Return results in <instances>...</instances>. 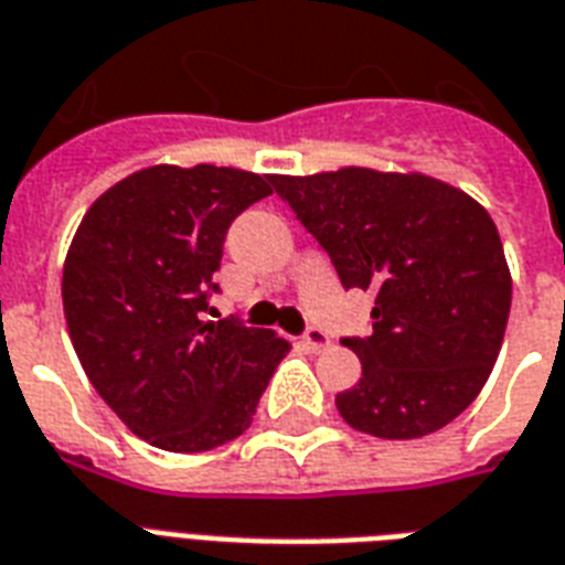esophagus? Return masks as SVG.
I'll use <instances>...</instances> for the list:
<instances>
[{
	"instance_id": "esophagus-1",
	"label": "esophagus",
	"mask_w": 565,
	"mask_h": 565,
	"mask_svg": "<svg viewBox=\"0 0 565 565\" xmlns=\"http://www.w3.org/2000/svg\"><path fill=\"white\" fill-rule=\"evenodd\" d=\"M303 344H306V351H312V353H323L327 348H330V335L323 330H318V327H312V330L306 332L303 335Z\"/></svg>"
}]
</instances>
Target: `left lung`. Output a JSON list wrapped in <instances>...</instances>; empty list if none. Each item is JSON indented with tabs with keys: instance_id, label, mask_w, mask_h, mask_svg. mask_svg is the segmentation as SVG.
<instances>
[{
	"instance_id": "obj_1",
	"label": "left lung",
	"mask_w": 565,
	"mask_h": 565,
	"mask_svg": "<svg viewBox=\"0 0 565 565\" xmlns=\"http://www.w3.org/2000/svg\"><path fill=\"white\" fill-rule=\"evenodd\" d=\"M330 253L344 288L374 295L369 339H344L360 383L335 406L353 430L418 439L487 386L504 342L513 277L495 221L427 173L342 168L270 177Z\"/></svg>"
}]
</instances>
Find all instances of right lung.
<instances>
[{"label":"right lung","instance_id":"obj_1","mask_svg":"<svg viewBox=\"0 0 565 565\" xmlns=\"http://www.w3.org/2000/svg\"><path fill=\"white\" fill-rule=\"evenodd\" d=\"M270 177L152 164L94 200L70 242V342L105 404L161 450L196 454L250 427L291 344L233 318L203 321L230 223Z\"/></svg>","mask_w":565,"mask_h":565}]
</instances>
